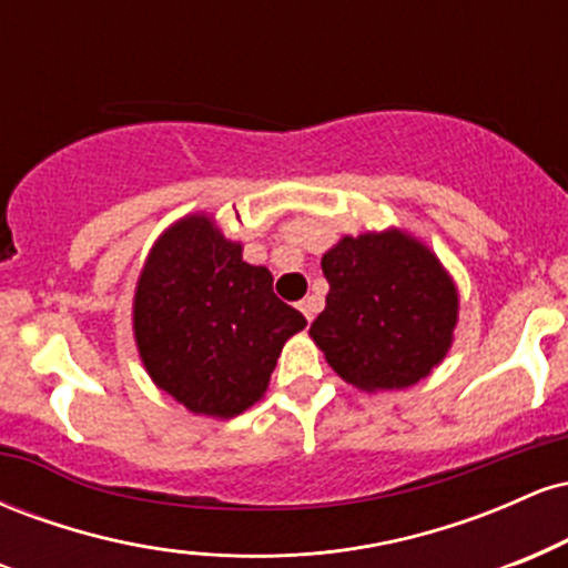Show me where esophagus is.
Returning a JSON list of instances; mask_svg holds the SVG:
<instances>
[{
	"instance_id": "1",
	"label": "esophagus",
	"mask_w": 568,
	"mask_h": 568,
	"mask_svg": "<svg viewBox=\"0 0 568 568\" xmlns=\"http://www.w3.org/2000/svg\"><path fill=\"white\" fill-rule=\"evenodd\" d=\"M317 306H321V302H317L315 296H306V298H302V302H298V310H302V315L306 317V321H315V315H317Z\"/></svg>"
}]
</instances>
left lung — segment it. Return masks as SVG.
<instances>
[{"label":"left lung","mask_w":568,"mask_h":568,"mask_svg":"<svg viewBox=\"0 0 568 568\" xmlns=\"http://www.w3.org/2000/svg\"><path fill=\"white\" fill-rule=\"evenodd\" d=\"M321 264L331 288L310 336L344 382L393 393L440 366L459 323V291L429 245L387 226L344 234Z\"/></svg>","instance_id":"left-lung-1"}]
</instances>
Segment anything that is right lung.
Masks as SVG:
<instances>
[{
    "label": "right lung",
    "mask_w": 568,
    "mask_h": 568,
    "mask_svg": "<svg viewBox=\"0 0 568 568\" xmlns=\"http://www.w3.org/2000/svg\"><path fill=\"white\" fill-rule=\"evenodd\" d=\"M304 325L272 293L270 270L243 262V243L224 237L207 213H189L154 240L133 293L149 379L211 419L262 400L285 342Z\"/></svg>",
    "instance_id": "add662e5"
}]
</instances>
